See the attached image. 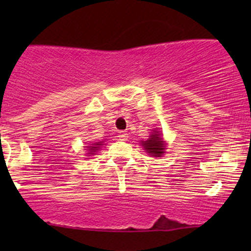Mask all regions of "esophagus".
Here are the masks:
<instances>
[{
  "label": "esophagus",
  "mask_w": 251,
  "mask_h": 251,
  "mask_svg": "<svg viewBox=\"0 0 251 251\" xmlns=\"http://www.w3.org/2000/svg\"><path fill=\"white\" fill-rule=\"evenodd\" d=\"M127 138H128V134L126 133V132H124V131L119 132V134H118V139L122 140V142H125V140H127Z\"/></svg>",
  "instance_id": "esophagus-1"
}]
</instances>
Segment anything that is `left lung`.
Returning <instances> with one entry per match:
<instances>
[{"label": "left lung", "instance_id": "1", "mask_svg": "<svg viewBox=\"0 0 251 251\" xmlns=\"http://www.w3.org/2000/svg\"><path fill=\"white\" fill-rule=\"evenodd\" d=\"M140 144H142L144 150H145L150 155L162 157L163 153H165L166 144L163 140L162 133L158 131V128L153 129V132H152V134L150 135L148 140L142 142Z\"/></svg>", "mask_w": 251, "mask_h": 251}]
</instances>
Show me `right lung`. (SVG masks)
<instances>
[{
	"label": "right lung",
	"instance_id": "add662e5",
	"mask_svg": "<svg viewBox=\"0 0 251 251\" xmlns=\"http://www.w3.org/2000/svg\"><path fill=\"white\" fill-rule=\"evenodd\" d=\"M101 145H102V142L92 144V146H88V150H89L88 154H96V152L100 149V146H101Z\"/></svg>",
	"mask_w": 251,
	"mask_h": 251
}]
</instances>
